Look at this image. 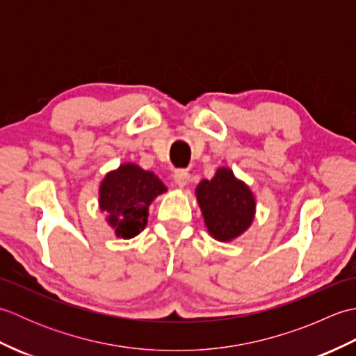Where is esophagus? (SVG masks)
Here are the masks:
<instances>
[{
  "mask_svg": "<svg viewBox=\"0 0 356 356\" xmlns=\"http://www.w3.org/2000/svg\"><path fill=\"white\" fill-rule=\"evenodd\" d=\"M172 179H174V184H176L179 188H185L188 182H190V174H188L185 170H177L174 172Z\"/></svg>",
  "mask_w": 356,
  "mask_h": 356,
  "instance_id": "obj_1",
  "label": "esophagus"
}]
</instances>
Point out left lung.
Instances as JSON below:
<instances>
[{
	"instance_id": "obj_1",
	"label": "left lung",
	"mask_w": 356,
	"mask_h": 356,
	"mask_svg": "<svg viewBox=\"0 0 356 356\" xmlns=\"http://www.w3.org/2000/svg\"><path fill=\"white\" fill-rule=\"evenodd\" d=\"M195 197L209 236L218 241L240 237L255 217V195L231 168L222 166L216 176L195 188Z\"/></svg>"
}]
</instances>
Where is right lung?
Listing matches in <instances>:
<instances>
[{
  "label": "right lung",
  "instance_id": "add662e5",
  "mask_svg": "<svg viewBox=\"0 0 356 356\" xmlns=\"http://www.w3.org/2000/svg\"><path fill=\"white\" fill-rule=\"evenodd\" d=\"M166 193V186L153 171L136 163H122L105 174L99 185V209L119 238H133L145 229L148 208Z\"/></svg>",
  "mask_w": 356,
  "mask_h": 356
}]
</instances>
